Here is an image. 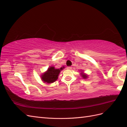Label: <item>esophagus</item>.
Masks as SVG:
<instances>
[{
    "label": "esophagus",
    "mask_w": 127,
    "mask_h": 127,
    "mask_svg": "<svg viewBox=\"0 0 127 127\" xmlns=\"http://www.w3.org/2000/svg\"><path fill=\"white\" fill-rule=\"evenodd\" d=\"M71 66H68V67H67V68H66V69H68V70H70V69H71Z\"/></svg>",
    "instance_id": "1"
}]
</instances>
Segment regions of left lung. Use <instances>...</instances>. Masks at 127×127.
<instances>
[{
    "mask_svg": "<svg viewBox=\"0 0 127 127\" xmlns=\"http://www.w3.org/2000/svg\"><path fill=\"white\" fill-rule=\"evenodd\" d=\"M80 75L84 79H86L88 78V75L84 73V70H80Z\"/></svg>",
    "mask_w": 127,
    "mask_h": 127,
    "instance_id": "1",
    "label": "left lung"
}]
</instances>
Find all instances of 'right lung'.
<instances>
[{"label":"right lung","instance_id":"1","mask_svg":"<svg viewBox=\"0 0 127 127\" xmlns=\"http://www.w3.org/2000/svg\"><path fill=\"white\" fill-rule=\"evenodd\" d=\"M64 68V66L62 67L59 69H56L54 66L49 67L47 70L42 73L41 75L42 81L46 84L54 83L58 79L59 73Z\"/></svg>","mask_w":127,"mask_h":127}]
</instances>
